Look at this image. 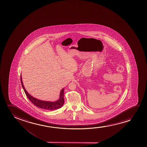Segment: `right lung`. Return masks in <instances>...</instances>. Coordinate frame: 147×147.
Masks as SVG:
<instances>
[{"instance_id": "obj_1", "label": "right lung", "mask_w": 147, "mask_h": 147, "mask_svg": "<svg viewBox=\"0 0 147 147\" xmlns=\"http://www.w3.org/2000/svg\"><path fill=\"white\" fill-rule=\"evenodd\" d=\"M20 81L22 83V86L24 90V92L26 94V96L28 98V99L32 102L35 105L36 107H38L40 109H44L48 111H54L56 110L59 109H60L62 107L64 103V89L63 88L61 91L60 95V98L58 100L55 102H50V101H45L40 100L38 99L34 98L31 95L28 94V92L26 91V90L24 88V86L22 83V76L20 75Z\"/></svg>"}]
</instances>
